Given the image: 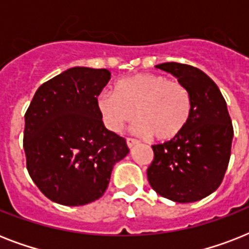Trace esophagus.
<instances>
[{"instance_id":"obj_1","label":"esophagus","mask_w":249,"mask_h":249,"mask_svg":"<svg viewBox=\"0 0 249 249\" xmlns=\"http://www.w3.org/2000/svg\"><path fill=\"white\" fill-rule=\"evenodd\" d=\"M137 143H138V141L132 138V137H128V138H126V144H128V147H133V146Z\"/></svg>"}]
</instances>
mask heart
Returning <instances> with one entry per match:
<instances>
[{"label": "heart", "mask_w": 249, "mask_h": 249, "mask_svg": "<svg viewBox=\"0 0 249 249\" xmlns=\"http://www.w3.org/2000/svg\"><path fill=\"white\" fill-rule=\"evenodd\" d=\"M105 124L120 132L134 116L136 132L158 141H170L187 126L193 111V98L183 84L169 81L156 73H140L120 80L116 93L105 90L98 97Z\"/></svg>", "instance_id": "b5f03b06"}]
</instances>
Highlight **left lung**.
I'll return each mask as SVG.
<instances>
[{
    "mask_svg": "<svg viewBox=\"0 0 249 249\" xmlns=\"http://www.w3.org/2000/svg\"><path fill=\"white\" fill-rule=\"evenodd\" d=\"M156 67L187 88L193 111L179 136L151 146L148 182L159 195L177 203L200 200L218 189L230 160L234 129L226 102L213 80L199 68L176 62Z\"/></svg>",
    "mask_w": 249,
    "mask_h": 249,
    "instance_id": "left-lung-1",
    "label": "left lung"
}]
</instances>
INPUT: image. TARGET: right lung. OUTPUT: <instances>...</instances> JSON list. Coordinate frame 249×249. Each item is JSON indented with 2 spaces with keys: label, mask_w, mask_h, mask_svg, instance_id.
<instances>
[{
  "label": "right lung",
  "mask_w": 249,
  "mask_h": 249,
  "mask_svg": "<svg viewBox=\"0 0 249 249\" xmlns=\"http://www.w3.org/2000/svg\"><path fill=\"white\" fill-rule=\"evenodd\" d=\"M111 79L106 68L75 67L37 89L24 115L27 170L58 204H89L105 194L113 165L128 155L124 137L106 129L98 95Z\"/></svg>",
  "instance_id": "1"
}]
</instances>
